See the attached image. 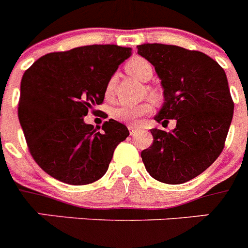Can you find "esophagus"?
<instances>
[{
	"label": "esophagus",
	"mask_w": 248,
	"mask_h": 248,
	"mask_svg": "<svg viewBox=\"0 0 248 248\" xmlns=\"http://www.w3.org/2000/svg\"><path fill=\"white\" fill-rule=\"evenodd\" d=\"M128 129H129V131H130V134H133V133H134V131L137 130V126H135V125H131V124H129Z\"/></svg>",
	"instance_id": "34e87169"
}]
</instances>
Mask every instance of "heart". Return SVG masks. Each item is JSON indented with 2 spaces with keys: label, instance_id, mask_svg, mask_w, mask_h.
<instances>
[{
  "label": "heart",
  "instance_id": "1",
  "mask_svg": "<svg viewBox=\"0 0 248 248\" xmlns=\"http://www.w3.org/2000/svg\"><path fill=\"white\" fill-rule=\"evenodd\" d=\"M125 71L139 80H141V82H148L153 77V67H151V64L146 59L140 58V57H135V58L128 61L125 64ZM114 83H115V79L110 78L107 85H105V95L107 97H110L113 94ZM149 93L153 98L157 97L156 92L154 89L149 88ZM151 110H153V105H151L150 102L146 100V102L140 103V104L115 107L110 114L111 118L118 120V122L126 123V124H137L144 115L150 114Z\"/></svg>",
  "mask_w": 248,
  "mask_h": 248
}]
</instances>
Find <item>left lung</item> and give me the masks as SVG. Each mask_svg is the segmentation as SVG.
Here are the masks:
<instances>
[{
    "label": "left lung",
    "mask_w": 248,
    "mask_h": 248,
    "mask_svg": "<svg viewBox=\"0 0 248 248\" xmlns=\"http://www.w3.org/2000/svg\"><path fill=\"white\" fill-rule=\"evenodd\" d=\"M155 67L164 88V104L154 119L174 130L151 129L154 141L141 151L146 171L165 184H183L220 156L233 115L227 77L220 64L199 50L160 43L138 46Z\"/></svg>",
    "instance_id": "1"
}]
</instances>
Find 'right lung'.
Wrapping results in <instances>:
<instances>
[{
	"label": "right lung",
	"instance_id": "1",
	"mask_svg": "<svg viewBox=\"0 0 248 248\" xmlns=\"http://www.w3.org/2000/svg\"><path fill=\"white\" fill-rule=\"evenodd\" d=\"M131 48L93 45L37 59L21 80L18 119L39 168L69 185L99 180L129 130L109 119L97 131L83 118L102 104L105 85Z\"/></svg>",
	"mask_w": 248,
	"mask_h": 248
}]
</instances>
